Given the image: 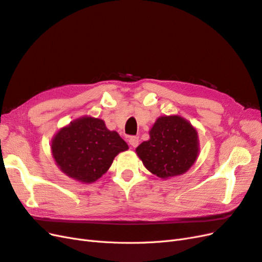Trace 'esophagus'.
<instances>
[{
    "mask_svg": "<svg viewBox=\"0 0 262 262\" xmlns=\"http://www.w3.org/2000/svg\"><path fill=\"white\" fill-rule=\"evenodd\" d=\"M128 142L132 147H137L139 144V138L137 136H132V137H129Z\"/></svg>",
    "mask_w": 262,
    "mask_h": 262,
    "instance_id": "1",
    "label": "esophagus"
}]
</instances>
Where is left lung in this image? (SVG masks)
Returning a JSON list of instances; mask_svg holds the SVG:
<instances>
[{
	"label": "left lung",
	"instance_id": "left-lung-1",
	"mask_svg": "<svg viewBox=\"0 0 262 262\" xmlns=\"http://www.w3.org/2000/svg\"><path fill=\"white\" fill-rule=\"evenodd\" d=\"M136 152L146 168L159 178L183 175L198 157V133L178 115L158 117L149 130V139L140 144Z\"/></svg>",
	"mask_w": 262,
	"mask_h": 262
}]
</instances>
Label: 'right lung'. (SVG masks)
<instances>
[{"label": "right lung", "instance_id": "1", "mask_svg": "<svg viewBox=\"0 0 262 262\" xmlns=\"http://www.w3.org/2000/svg\"><path fill=\"white\" fill-rule=\"evenodd\" d=\"M52 155L65 175L80 183L96 182L128 145L103 119L84 116L59 129L52 139Z\"/></svg>", "mask_w": 262, "mask_h": 262}]
</instances>
